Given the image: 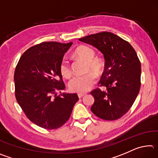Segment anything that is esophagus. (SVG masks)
I'll return each instance as SVG.
<instances>
[{"instance_id": "esophagus-1", "label": "esophagus", "mask_w": 158, "mask_h": 158, "mask_svg": "<svg viewBox=\"0 0 158 158\" xmlns=\"http://www.w3.org/2000/svg\"><path fill=\"white\" fill-rule=\"evenodd\" d=\"M85 93H79L78 94V97L79 98H83L84 97V96H85Z\"/></svg>"}]
</instances>
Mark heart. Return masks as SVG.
<instances>
[{
    "label": "heart",
    "instance_id": "obj_1",
    "mask_svg": "<svg viewBox=\"0 0 158 158\" xmlns=\"http://www.w3.org/2000/svg\"><path fill=\"white\" fill-rule=\"evenodd\" d=\"M74 53L77 56L86 61L87 69H90L97 74L100 73L102 68V63L99 58H94L95 53L92 48L87 46H81L77 48ZM60 73L65 78H69L72 74L70 65L69 61L65 58L60 61ZM95 76L91 73L76 75L69 81L68 86L72 92L85 93L95 84Z\"/></svg>",
    "mask_w": 158,
    "mask_h": 158
}]
</instances>
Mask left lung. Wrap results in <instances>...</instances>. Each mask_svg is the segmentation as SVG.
Segmentation results:
<instances>
[{
  "label": "left lung",
  "mask_w": 158,
  "mask_h": 158,
  "mask_svg": "<svg viewBox=\"0 0 158 158\" xmlns=\"http://www.w3.org/2000/svg\"><path fill=\"white\" fill-rule=\"evenodd\" d=\"M103 53L105 70L96 89L90 92L95 102L90 110L106 121L121 118L132 107L141 87V63L129 42L110 32H101L79 39Z\"/></svg>",
  "instance_id": "obj_1"
}]
</instances>
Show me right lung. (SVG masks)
Masks as SVG:
<instances>
[{
	"label": "right lung",
	"instance_id": "obj_1",
	"mask_svg": "<svg viewBox=\"0 0 158 158\" xmlns=\"http://www.w3.org/2000/svg\"><path fill=\"white\" fill-rule=\"evenodd\" d=\"M72 44L57 42L36 44L23 53L16 67V100L26 117L44 129H57L65 124L79 100L76 93L56 94L65 89L60 63Z\"/></svg>",
	"mask_w": 158,
	"mask_h": 158
}]
</instances>
